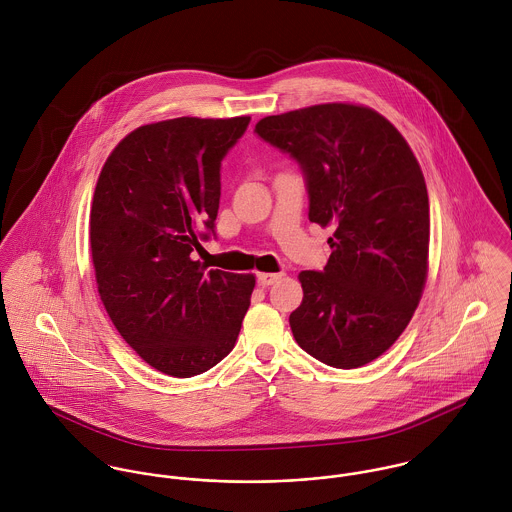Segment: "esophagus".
<instances>
[{
  "instance_id": "obj_1",
  "label": "esophagus",
  "mask_w": 512,
  "mask_h": 512,
  "mask_svg": "<svg viewBox=\"0 0 512 512\" xmlns=\"http://www.w3.org/2000/svg\"><path fill=\"white\" fill-rule=\"evenodd\" d=\"M284 274L282 272H278V274H258V284L260 286H272V284H276L280 278H282Z\"/></svg>"
}]
</instances>
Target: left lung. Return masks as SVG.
<instances>
[{"label":"left lung","instance_id":"left-lung-1","mask_svg":"<svg viewBox=\"0 0 512 512\" xmlns=\"http://www.w3.org/2000/svg\"><path fill=\"white\" fill-rule=\"evenodd\" d=\"M254 132L297 161L309 220L333 228L327 266L299 274L297 345L335 368L374 361L410 323L428 276L430 201L418 159L384 116L355 104L268 116Z\"/></svg>","mask_w":512,"mask_h":512}]
</instances>
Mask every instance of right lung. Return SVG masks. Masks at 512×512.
Returning a JSON list of instances; mask_svg holds the SVG:
<instances>
[{"mask_svg":"<svg viewBox=\"0 0 512 512\" xmlns=\"http://www.w3.org/2000/svg\"><path fill=\"white\" fill-rule=\"evenodd\" d=\"M248 116L175 118L128 134L106 159L90 209L100 299L124 341L163 374L189 378L236 345L252 274L193 260L215 234L220 161Z\"/></svg>","mask_w":512,"mask_h":512,"instance_id":"add662e5","label":"right lung"}]
</instances>
